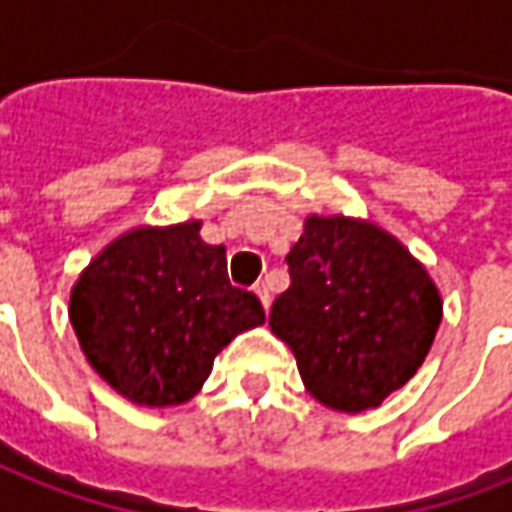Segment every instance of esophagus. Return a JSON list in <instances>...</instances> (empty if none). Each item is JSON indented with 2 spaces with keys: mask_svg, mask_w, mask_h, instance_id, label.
I'll list each match as a JSON object with an SVG mask.
<instances>
[{
  "mask_svg": "<svg viewBox=\"0 0 512 512\" xmlns=\"http://www.w3.org/2000/svg\"><path fill=\"white\" fill-rule=\"evenodd\" d=\"M255 294H257V297H260V302H263V308L269 311V305H271L269 285H266V283H257V285H255Z\"/></svg>",
  "mask_w": 512,
  "mask_h": 512,
  "instance_id": "esophagus-1",
  "label": "esophagus"
}]
</instances>
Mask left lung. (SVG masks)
<instances>
[{
	"mask_svg": "<svg viewBox=\"0 0 512 512\" xmlns=\"http://www.w3.org/2000/svg\"><path fill=\"white\" fill-rule=\"evenodd\" d=\"M285 260L291 285L269 328L305 389L347 415L381 406L420 370L443 319L426 266L387 229L347 215H308Z\"/></svg>",
	"mask_w": 512,
	"mask_h": 512,
	"instance_id": "8db88e82",
	"label": "left lung"
}]
</instances>
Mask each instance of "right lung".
I'll list each match as a JSON object with an SVG mask.
<instances>
[{
	"label": "right lung",
	"mask_w": 512,
	"mask_h": 512,
	"mask_svg": "<svg viewBox=\"0 0 512 512\" xmlns=\"http://www.w3.org/2000/svg\"><path fill=\"white\" fill-rule=\"evenodd\" d=\"M201 221L134 227L103 246L69 294V322L95 373L151 409L196 398L212 361L266 322L252 291L229 283L227 249Z\"/></svg>",
	"instance_id": "obj_1"
}]
</instances>
